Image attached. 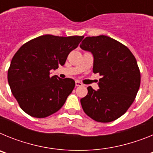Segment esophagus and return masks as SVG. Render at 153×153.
Instances as JSON below:
<instances>
[{"label": "esophagus", "instance_id": "1", "mask_svg": "<svg viewBox=\"0 0 153 153\" xmlns=\"http://www.w3.org/2000/svg\"><path fill=\"white\" fill-rule=\"evenodd\" d=\"M75 85H76V86H83V83H80L79 81H76Z\"/></svg>", "mask_w": 153, "mask_h": 153}]
</instances>
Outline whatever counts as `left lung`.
Here are the masks:
<instances>
[{"instance_id": "1", "label": "left lung", "mask_w": 153, "mask_h": 153, "mask_svg": "<svg viewBox=\"0 0 153 153\" xmlns=\"http://www.w3.org/2000/svg\"><path fill=\"white\" fill-rule=\"evenodd\" d=\"M80 47L93 53V72L102 76L99 90L88 86L87 95L80 100L83 111L97 122L114 121L127 111L140 88L136 58L128 47L105 35L87 36Z\"/></svg>"}]
</instances>
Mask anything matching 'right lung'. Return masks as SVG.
<instances>
[{
	"instance_id": "right-lung-1",
	"label": "right lung",
	"mask_w": 153,
	"mask_h": 153,
	"mask_svg": "<svg viewBox=\"0 0 153 153\" xmlns=\"http://www.w3.org/2000/svg\"><path fill=\"white\" fill-rule=\"evenodd\" d=\"M83 36L47 34L27 42L12 58L7 71L8 83L19 106L36 118L57 112L72 93L75 81L50 76L51 70L64 65Z\"/></svg>"
}]
</instances>
